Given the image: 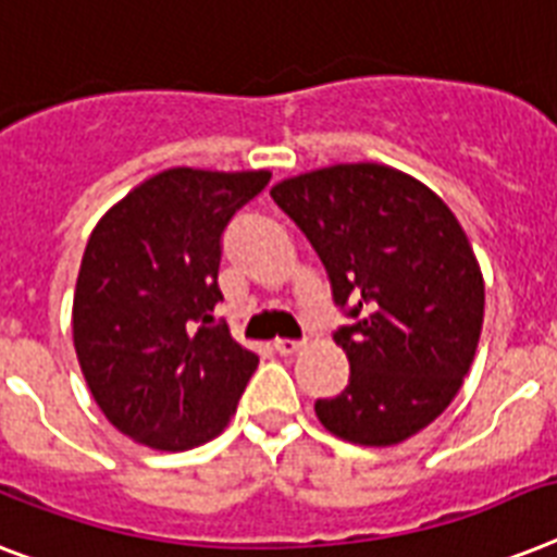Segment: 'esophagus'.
<instances>
[{"instance_id": "obj_1", "label": "esophagus", "mask_w": 557, "mask_h": 557, "mask_svg": "<svg viewBox=\"0 0 557 557\" xmlns=\"http://www.w3.org/2000/svg\"><path fill=\"white\" fill-rule=\"evenodd\" d=\"M300 349V341H274V351H280V355H297Z\"/></svg>"}]
</instances>
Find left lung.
Instances as JSON below:
<instances>
[{
  "label": "left lung",
  "mask_w": 557,
  "mask_h": 557,
  "mask_svg": "<svg viewBox=\"0 0 557 557\" xmlns=\"http://www.w3.org/2000/svg\"><path fill=\"white\" fill-rule=\"evenodd\" d=\"M332 280L351 325L334 343L349 386L320 423L360 446H395L451 404L481 341L483 274L458 216L432 188L381 162H341L271 188Z\"/></svg>",
  "instance_id": "1"
}]
</instances>
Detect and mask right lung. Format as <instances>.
Masks as SVG:
<instances>
[{
  "instance_id": "add662e5",
  "label": "right lung",
  "mask_w": 557,
  "mask_h": 557,
  "mask_svg": "<svg viewBox=\"0 0 557 557\" xmlns=\"http://www.w3.org/2000/svg\"><path fill=\"white\" fill-rule=\"evenodd\" d=\"M269 171L169 169L108 208L85 246L74 292V349L90 395L131 441L202 446L228 426L257 369L211 323L225 225Z\"/></svg>"
}]
</instances>
